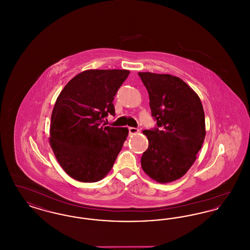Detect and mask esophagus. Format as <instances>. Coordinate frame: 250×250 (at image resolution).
Wrapping results in <instances>:
<instances>
[{"mask_svg": "<svg viewBox=\"0 0 250 250\" xmlns=\"http://www.w3.org/2000/svg\"><path fill=\"white\" fill-rule=\"evenodd\" d=\"M128 129H129V133H130L131 135L137 134V133L140 131L138 128H136V127H129Z\"/></svg>", "mask_w": 250, "mask_h": 250, "instance_id": "obj_1", "label": "esophagus"}]
</instances>
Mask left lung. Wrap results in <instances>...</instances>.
Segmentation results:
<instances>
[{
  "label": "left lung",
  "mask_w": 250,
  "mask_h": 250,
  "mask_svg": "<svg viewBox=\"0 0 250 250\" xmlns=\"http://www.w3.org/2000/svg\"><path fill=\"white\" fill-rule=\"evenodd\" d=\"M146 87L157 127L144 130L149 146L142 156L143 171L160 184L183 177L195 162L205 138L201 99L178 77L139 72Z\"/></svg>",
  "instance_id": "8db88e82"
}]
</instances>
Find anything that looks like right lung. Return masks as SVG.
Segmentation results:
<instances>
[{"label": "right lung", "instance_id": "add662e5", "mask_svg": "<svg viewBox=\"0 0 250 250\" xmlns=\"http://www.w3.org/2000/svg\"><path fill=\"white\" fill-rule=\"evenodd\" d=\"M130 72L85 70L64 86L51 113L49 144L57 161L73 179L95 183L104 178L116 160L128 129L102 124L114 115L112 103Z\"/></svg>", "mask_w": 250, "mask_h": 250}]
</instances>
